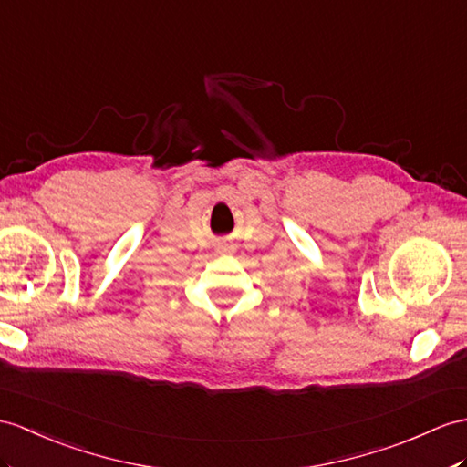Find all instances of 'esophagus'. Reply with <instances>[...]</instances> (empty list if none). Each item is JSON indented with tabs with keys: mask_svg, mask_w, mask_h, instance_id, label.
<instances>
[{
	"mask_svg": "<svg viewBox=\"0 0 467 467\" xmlns=\"http://www.w3.org/2000/svg\"><path fill=\"white\" fill-rule=\"evenodd\" d=\"M223 254H225V252H223Z\"/></svg>",
	"mask_w": 467,
	"mask_h": 467,
	"instance_id": "34e87169",
	"label": "esophagus"
}]
</instances>
